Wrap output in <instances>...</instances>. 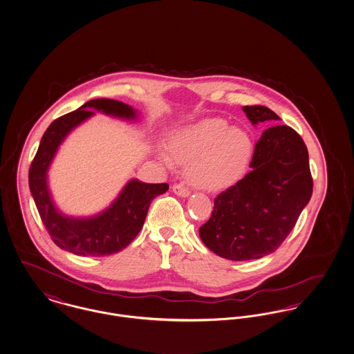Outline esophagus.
<instances>
[{"mask_svg": "<svg viewBox=\"0 0 354 354\" xmlns=\"http://www.w3.org/2000/svg\"><path fill=\"white\" fill-rule=\"evenodd\" d=\"M173 192L180 196V197H187L190 194V190L186 187L183 183H178V184H174L173 185Z\"/></svg>", "mask_w": 354, "mask_h": 354, "instance_id": "esophagus-1", "label": "esophagus"}]
</instances>
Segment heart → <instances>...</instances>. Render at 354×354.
<instances>
[{
    "instance_id": "heart-1",
    "label": "heart",
    "mask_w": 354,
    "mask_h": 354,
    "mask_svg": "<svg viewBox=\"0 0 354 354\" xmlns=\"http://www.w3.org/2000/svg\"><path fill=\"white\" fill-rule=\"evenodd\" d=\"M253 151L248 131L230 128L221 117L205 118L177 131L171 150L161 148L158 154L168 165L189 164L187 176L193 185L220 190L233 185L245 171Z\"/></svg>"
}]
</instances>
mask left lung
<instances>
[{"label":"left lung","mask_w":354,"mask_h":354,"mask_svg":"<svg viewBox=\"0 0 354 354\" xmlns=\"http://www.w3.org/2000/svg\"><path fill=\"white\" fill-rule=\"evenodd\" d=\"M242 109L253 125L279 120L266 106ZM250 168L214 198L212 216L200 227L205 245L227 260H254L277 250L313 193L308 148L290 127L263 131Z\"/></svg>","instance_id":"1"}]
</instances>
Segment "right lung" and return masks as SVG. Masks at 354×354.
<instances>
[{
    "label": "right lung",
    "mask_w": 354,
    "mask_h": 354,
    "mask_svg": "<svg viewBox=\"0 0 354 354\" xmlns=\"http://www.w3.org/2000/svg\"><path fill=\"white\" fill-rule=\"evenodd\" d=\"M93 109L122 118L136 117L129 105L109 98L91 100L75 112L58 117L41 138L29 169V187L42 223L58 248L77 256L101 257L118 253L134 240L144 225L150 203L165 193L169 185L131 180L109 209L92 218L66 217L57 210L48 190L46 171L66 134L93 115Z\"/></svg>",
    "instance_id": "right-lung-1"
}]
</instances>
